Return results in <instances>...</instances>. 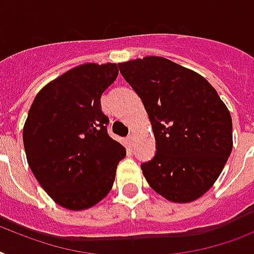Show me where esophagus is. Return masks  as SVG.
Returning a JSON list of instances; mask_svg holds the SVG:
<instances>
[{"instance_id":"obj_1","label":"esophagus","mask_w":254,"mask_h":254,"mask_svg":"<svg viewBox=\"0 0 254 254\" xmlns=\"http://www.w3.org/2000/svg\"><path fill=\"white\" fill-rule=\"evenodd\" d=\"M127 140H128V142L131 145H133V142H135V135H133V133H129V135L127 136Z\"/></svg>"}]
</instances>
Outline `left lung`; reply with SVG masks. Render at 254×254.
<instances>
[{
    "mask_svg": "<svg viewBox=\"0 0 254 254\" xmlns=\"http://www.w3.org/2000/svg\"><path fill=\"white\" fill-rule=\"evenodd\" d=\"M145 106L156 156L141 163L150 187L173 202L210 190L232 150V119L210 83L163 57L118 64Z\"/></svg>",
    "mask_w": 254,
    "mask_h": 254,
    "instance_id": "1",
    "label": "left lung"
}]
</instances>
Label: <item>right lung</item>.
Wrapping results in <instances>:
<instances>
[{
  "label": "right lung",
  "instance_id": "1",
  "mask_svg": "<svg viewBox=\"0 0 254 254\" xmlns=\"http://www.w3.org/2000/svg\"><path fill=\"white\" fill-rule=\"evenodd\" d=\"M115 64L74 67L33 100L23 128L28 165L61 206L83 210L110 192L126 148L108 133L101 96L118 76Z\"/></svg>",
  "mask_w": 254,
  "mask_h": 254
}]
</instances>
